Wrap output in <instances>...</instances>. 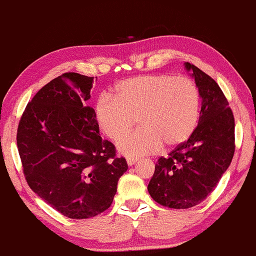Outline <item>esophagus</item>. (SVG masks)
<instances>
[{
  "instance_id": "1",
  "label": "esophagus",
  "mask_w": 256,
  "mask_h": 256,
  "mask_svg": "<svg viewBox=\"0 0 256 256\" xmlns=\"http://www.w3.org/2000/svg\"><path fill=\"white\" fill-rule=\"evenodd\" d=\"M136 162H138L136 158H128V159H127V164L129 166H133Z\"/></svg>"
}]
</instances>
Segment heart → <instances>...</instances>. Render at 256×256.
<instances>
[{
	"label": "heart",
	"instance_id": "obj_1",
	"mask_svg": "<svg viewBox=\"0 0 256 256\" xmlns=\"http://www.w3.org/2000/svg\"><path fill=\"white\" fill-rule=\"evenodd\" d=\"M115 97L102 94L96 103V118L110 140L118 141L138 118L140 128L118 144L128 158L180 146L190 138L200 118V91L188 77L147 74L129 78L114 89Z\"/></svg>",
	"mask_w": 256,
	"mask_h": 256
}]
</instances>
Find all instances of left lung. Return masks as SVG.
<instances>
[{
    "label": "left lung",
    "mask_w": 256,
    "mask_h": 256,
    "mask_svg": "<svg viewBox=\"0 0 256 256\" xmlns=\"http://www.w3.org/2000/svg\"><path fill=\"white\" fill-rule=\"evenodd\" d=\"M202 98L200 121L186 142L159 158L148 184L156 203L188 209L214 191L235 152V120L218 84L197 66L185 62Z\"/></svg>",
    "instance_id": "1"
}]
</instances>
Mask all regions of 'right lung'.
<instances>
[{"label": "right lung", "mask_w": 256, "mask_h": 256, "mask_svg": "<svg viewBox=\"0 0 256 256\" xmlns=\"http://www.w3.org/2000/svg\"><path fill=\"white\" fill-rule=\"evenodd\" d=\"M94 77L68 72L27 104L16 142L30 188L68 218L100 215L112 205L128 170L114 144L100 136L96 112L86 106Z\"/></svg>", "instance_id": "right-lung-1"}]
</instances>
